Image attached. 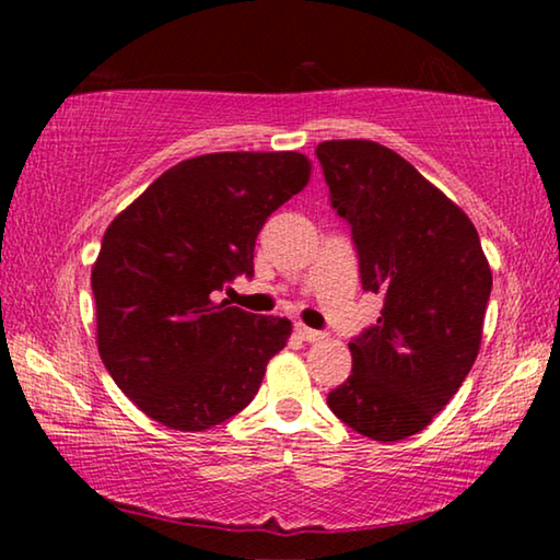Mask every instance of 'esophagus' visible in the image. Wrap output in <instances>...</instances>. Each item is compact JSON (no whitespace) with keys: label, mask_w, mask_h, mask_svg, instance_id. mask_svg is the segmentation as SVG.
<instances>
[{"label":"esophagus","mask_w":560,"mask_h":560,"mask_svg":"<svg viewBox=\"0 0 560 560\" xmlns=\"http://www.w3.org/2000/svg\"><path fill=\"white\" fill-rule=\"evenodd\" d=\"M293 330H296V336L301 340H308V343H314V340L324 338V334H320V330H314V328H308V326H303V324H296V326H293Z\"/></svg>","instance_id":"obj_1"}]
</instances>
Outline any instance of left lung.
<instances>
[{
  "label": "left lung",
  "mask_w": 560,
  "mask_h": 560,
  "mask_svg": "<svg viewBox=\"0 0 560 560\" xmlns=\"http://www.w3.org/2000/svg\"><path fill=\"white\" fill-rule=\"evenodd\" d=\"M316 158L330 207L350 226L363 291L383 296L377 324L350 338L353 371L328 407L358 434L405 440L469 375L491 269L469 217L390 148L326 140Z\"/></svg>",
  "instance_id": "1"
}]
</instances>
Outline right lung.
Returning <instances> with one entry per match:
<instances>
[{
	"instance_id": "obj_1",
	"label": "right lung",
	"mask_w": 560,
	"mask_h": 560,
	"mask_svg": "<svg viewBox=\"0 0 560 560\" xmlns=\"http://www.w3.org/2000/svg\"><path fill=\"white\" fill-rule=\"evenodd\" d=\"M301 153H210L160 175L103 234L91 271L98 353L132 402L170 430L242 412L291 320L220 301L254 277L267 217L308 183Z\"/></svg>"
}]
</instances>
